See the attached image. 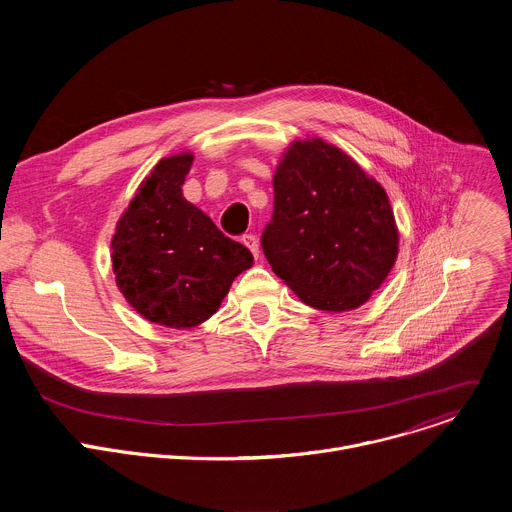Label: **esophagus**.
<instances>
[{
  "instance_id": "esophagus-1",
  "label": "esophagus",
  "mask_w": 512,
  "mask_h": 512,
  "mask_svg": "<svg viewBox=\"0 0 512 512\" xmlns=\"http://www.w3.org/2000/svg\"><path fill=\"white\" fill-rule=\"evenodd\" d=\"M243 245L253 253L255 259H259V241H257V237H255L253 233H249V235L243 237Z\"/></svg>"
}]
</instances>
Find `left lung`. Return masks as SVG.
<instances>
[{
    "instance_id": "obj_1",
    "label": "left lung",
    "mask_w": 512,
    "mask_h": 512,
    "mask_svg": "<svg viewBox=\"0 0 512 512\" xmlns=\"http://www.w3.org/2000/svg\"><path fill=\"white\" fill-rule=\"evenodd\" d=\"M273 192L261 237L273 273L316 310L348 312L367 302L399 253L385 188L336 145L312 137L289 145Z\"/></svg>"
}]
</instances>
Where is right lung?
<instances>
[{
  "label": "right lung",
  "instance_id": "add662e5",
  "mask_svg": "<svg viewBox=\"0 0 512 512\" xmlns=\"http://www.w3.org/2000/svg\"><path fill=\"white\" fill-rule=\"evenodd\" d=\"M192 160L190 152L160 160L111 239L113 273L127 304L145 320L178 330L208 320L235 277L253 265L247 247L184 198Z\"/></svg>",
  "mask_w": 512,
  "mask_h": 512
}]
</instances>
